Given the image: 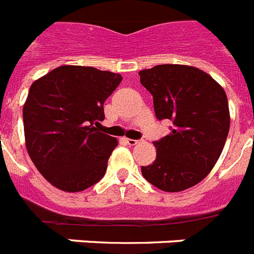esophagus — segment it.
<instances>
[{
	"mask_svg": "<svg viewBox=\"0 0 254 254\" xmlns=\"http://www.w3.org/2000/svg\"><path fill=\"white\" fill-rule=\"evenodd\" d=\"M127 142L130 145V146H134V145H137V143H139L141 141L139 139H131V138H127Z\"/></svg>",
	"mask_w": 254,
	"mask_h": 254,
	"instance_id": "1",
	"label": "esophagus"
}]
</instances>
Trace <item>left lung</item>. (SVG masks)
I'll use <instances>...</instances> for the list:
<instances>
[{"mask_svg":"<svg viewBox=\"0 0 254 254\" xmlns=\"http://www.w3.org/2000/svg\"><path fill=\"white\" fill-rule=\"evenodd\" d=\"M138 75L153 95L157 119L173 121L170 134L154 142V162L141 167L143 178L166 192L190 189L208 175L227 141L231 117L225 91L192 65L159 64Z\"/></svg>","mask_w":254,"mask_h":254,"instance_id":"obj_1","label":"left lung"}]
</instances>
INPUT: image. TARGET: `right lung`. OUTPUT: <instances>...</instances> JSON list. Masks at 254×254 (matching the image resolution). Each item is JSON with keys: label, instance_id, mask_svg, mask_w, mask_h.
Instances as JSON below:
<instances>
[{"label": "right lung", "instance_id": "add662e5", "mask_svg": "<svg viewBox=\"0 0 254 254\" xmlns=\"http://www.w3.org/2000/svg\"><path fill=\"white\" fill-rule=\"evenodd\" d=\"M123 77L83 65H61L31 84L23 105L26 149L54 187L79 192L104 177L117 139L99 131L104 101Z\"/></svg>", "mask_w": 254, "mask_h": 254}]
</instances>
